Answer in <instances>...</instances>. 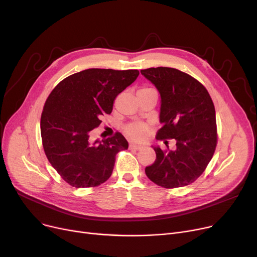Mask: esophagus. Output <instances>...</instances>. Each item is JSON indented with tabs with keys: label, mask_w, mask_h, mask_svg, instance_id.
I'll use <instances>...</instances> for the list:
<instances>
[{
	"label": "esophagus",
	"mask_w": 257,
	"mask_h": 257,
	"mask_svg": "<svg viewBox=\"0 0 257 257\" xmlns=\"http://www.w3.org/2000/svg\"><path fill=\"white\" fill-rule=\"evenodd\" d=\"M129 148H130V149H132V150H141V149H143V146L137 145V144H130Z\"/></svg>",
	"instance_id": "obj_1"
}]
</instances>
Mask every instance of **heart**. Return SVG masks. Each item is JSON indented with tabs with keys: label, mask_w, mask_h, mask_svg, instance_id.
<instances>
[{
	"label": "heart",
	"mask_w": 257,
	"mask_h": 257,
	"mask_svg": "<svg viewBox=\"0 0 257 257\" xmlns=\"http://www.w3.org/2000/svg\"><path fill=\"white\" fill-rule=\"evenodd\" d=\"M125 132L132 140L142 141L147 137L148 132H149V127L144 123H133L126 127Z\"/></svg>",
	"instance_id": "obj_1"
}]
</instances>
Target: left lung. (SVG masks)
Segmentation results:
<instances>
[{
    "instance_id": "8db88e82",
    "label": "left lung",
    "mask_w": 257,
    "mask_h": 257,
    "mask_svg": "<svg viewBox=\"0 0 257 257\" xmlns=\"http://www.w3.org/2000/svg\"><path fill=\"white\" fill-rule=\"evenodd\" d=\"M141 74L160 94L157 139L167 149L152 146L154 164L145 172L151 181L163 187H182L193 183L204 172L217 146V123L212 100L206 88L192 76L172 67H150ZM166 138L177 147L170 151Z\"/></svg>"
}]
</instances>
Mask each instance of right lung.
<instances>
[{"label": "right lung", "instance_id": "1", "mask_svg": "<svg viewBox=\"0 0 257 257\" xmlns=\"http://www.w3.org/2000/svg\"><path fill=\"white\" fill-rule=\"evenodd\" d=\"M139 75L138 70L88 69L66 77L50 93L40 118L43 146L52 167L70 185L97 186L111 176L115 155L128 149V142L118 132L94 142L89 134Z\"/></svg>", "mask_w": 257, "mask_h": 257}]
</instances>
